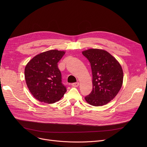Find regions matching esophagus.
<instances>
[{"instance_id":"1","label":"esophagus","mask_w":147,"mask_h":147,"mask_svg":"<svg viewBox=\"0 0 147 147\" xmlns=\"http://www.w3.org/2000/svg\"><path fill=\"white\" fill-rule=\"evenodd\" d=\"M79 82H75V83H73L71 84V85L73 86V87H78L79 86Z\"/></svg>"}]
</instances>
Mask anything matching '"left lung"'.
<instances>
[{
  "label": "left lung",
  "instance_id": "obj_1",
  "mask_svg": "<svg viewBox=\"0 0 147 147\" xmlns=\"http://www.w3.org/2000/svg\"><path fill=\"white\" fill-rule=\"evenodd\" d=\"M90 62L92 73V90L84 97L94 106H102L117 95L123 80V72L119 62L110 53L98 49L82 52Z\"/></svg>",
  "mask_w": 147,
  "mask_h": 147
}]
</instances>
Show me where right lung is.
Masks as SVG:
<instances>
[{
  "instance_id": "1",
  "label": "right lung",
  "mask_w": 147,
  "mask_h": 147,
  "mask_svg": "<svg viewBox=\"0 0 147 147\" xmlns=\"http://www.w3.org/2000/svg\"><path fill=\"white\" fill-rule=\"evenodd\" d=\"M64 54V51L50 50L38 54L26 65L24 74L27 85L38 101L55 103L66 92L58 67V63Z\"/></svg>"
}]
</instances>
